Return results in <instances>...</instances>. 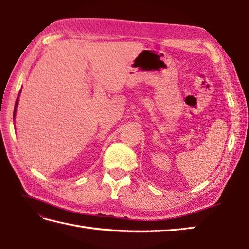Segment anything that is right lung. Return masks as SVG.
I'll return each instance as SVG.
<instances>
[{
	"mask_svg": "<svg viewBox=\"0 0 249 249\" xmlns=\"http://www.w3.org/2000/svg\"><path fill=\"white\" fill-rule=\"evenodd\" d=\"M19 94H20V93H19ZM18 99H19V95H18L17 99H16V104H15V111H14V116H15V113H16V107H17V105H18Z\"/></svg>",
	"mask_w": 249,
	"mask_h": 249,
	"instance_id": "add662e5",
	"label": "right lung"
}]
</instances>
